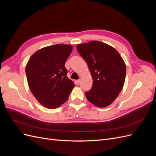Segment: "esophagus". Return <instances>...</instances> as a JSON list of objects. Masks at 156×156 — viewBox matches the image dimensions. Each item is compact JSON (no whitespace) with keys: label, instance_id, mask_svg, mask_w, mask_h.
Returning a JSON list of instances; mask_svg holds the SVG:
<instances>
[{"label":"esophagus","instance_id":"obj_1","mask_svg":"<svg viewBox=\"0 0 156 156\" xmlns=\"http://www.w3.org/2000/svg\"><path fill=\"white\" fill-rule=\"evenodd\" d=\"M80 82H81V80H80V79H78V80H77V81H76V83H77V84H79Z\"/></svg>","mask_w":156,"mask_h":156}]
</instances>
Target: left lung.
Masks as SVG:
<instances>
[{
  "mask_svg": "<svg viewBox=\"0 0 156 156\" xmlns=\"http://www.w3.org/2000/svg\"><path fill=\"white\" fill-rule=\"evenodd\" d=\"M77 49L87 62L93 79L92 88L85 92L87 100L99 107L109 105L124 87V60L114 48L99 41L79 44Z\"/></svg>",
  "mask_w": 156,
  "mask_h": 156,
  "instance_id": "obj_1",
  "label": "left lung"
}]
</instances>
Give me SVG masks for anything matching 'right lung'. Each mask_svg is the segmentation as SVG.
Masks as SVG:
<instances>
[{
  "label": "right lung",
  "instance_id": "right-lung-1",
  "mask_svg": "<svg viewBox=\"0 0 156 156\" xmlns=\"http://www.w3.org/2000/svg\"><path fill=\"white\" fill-rule=\"evenodd\" d=\"M73 47L56 44L33 54L26 66V75L32 94L41 105L55 108L67 101L75 84L67 77L65 62Z\"/></svg>",
  "mask_w": 156,
  "mask_h": 156
}]
</instances>
